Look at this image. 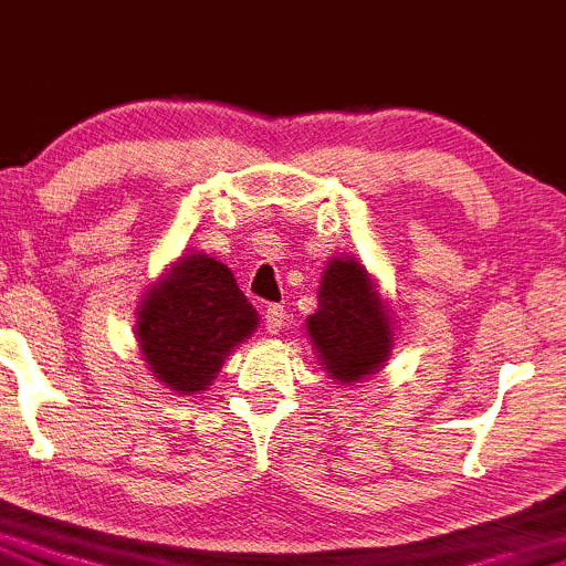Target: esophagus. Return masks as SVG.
Instances as JSON below:
<instances>
[{"label":"esophagus","mask_w":566,"mask_h":566,"mask_svg":"<svg viewBox=\"0 0 566 566\" xmlns=\"http://www.w3.org/2000/svg\"><path fill=\"white\" fill-rule=\"evenodd\" d=\"M285 321H289V315H285L283 305H270L264 313V329L266 334H277L285 326Z\"/></svg>","instance_id":"34e87169"}]
</instances>
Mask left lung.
<instances>
[{
  "label": "left lung",
  "instance_id": "obj_1",
  "mask_svg": "<svg viewBox=\"0 0 566 566\" xmlns=\"http://www.w3.org/2000/svg\"><path fill=\"white\" fill-rule=\"evenodd\" d=\"M307 337L321 369L339 386L367 380L388 361L394 350L391 307L361 261L345 253L326 261Z\"/></svg>",
  "mask_w": 566,
  "mask_h": 566
}]
</instances>
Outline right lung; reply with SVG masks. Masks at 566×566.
I'll return each mask as SVG.
<instances>
[{
  "label": "right lung",
  "mask_w": 566,
  "mask_h": 566,
  "mask_svg": "<svg viewBox=\"0 0 566 566\" xmlns=\"http://www.w3.org/2000/svg\"><path fill=\"white\" fill-rule=\"evenodd\" d=\"M137 348L169 391H208L223 361L259 326V313L223 261L186 251L145 289L135 321Z\"/></svg>",
  "instance_id": "add662e5"
}]
</instances>
